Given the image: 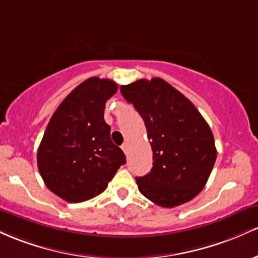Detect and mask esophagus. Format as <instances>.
I'll return each mask as SVG.
<instances>
[{
	"label": "esophagus",
	"mask_w": 258,
	"mask_h": 258,
	"mask_svg": "<svg viewBox=\"0 0 258 258\" xmlns=\"http://www.w3.org/2000/svg\"><path fill=\"white\" fill-rule=\"evenodd\" d=\"M121 150H123L124 151V153H125V155H128V150H129V146H128V144H123L121 145Z\"/></svg>",
	"instance_id": "obj_1"
}]
</instances>
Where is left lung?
Segmentation results:
<instances>
[{"instance_id":"obj_1","label":"left lung","mask_w":258,"mask_h":258,"mask_svg":"<svg viewBox=\"0 0 258 258\" xmlns=\"http://www.w3.org/2000/svg\"><path fill=\"white\" fill-rule=\"evenodd\" d=\"M120 92L143 117L153 152L151 172L135 178L140 192L166 208L192 200L206 185L217 158L207 121L161 78L121 85Z\"/></svg>"}]
</instances>
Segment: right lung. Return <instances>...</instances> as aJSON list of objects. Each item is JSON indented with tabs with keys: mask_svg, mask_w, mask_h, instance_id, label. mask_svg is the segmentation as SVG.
I'll use <instances>...</instances> for the list:
<instances>
[{
	"mask_svg": "<svg viewBox=\"0 0 258 258\" xmlns=\"http://www.w3.org/2000/svg\"><path fill=\"white\" fill-rule=\"evenodd\" d=\"M118 90L113 80L89 78L67 96L51 117L37 150L46 186L71 204L106 190L125 155L111 140L106 102Z\"/></svg>",
	"mask_w": 258,
	"mask_h": 258,
	"instance_id": "add662e5",
	"label": "right lung"
}]
</instances>
